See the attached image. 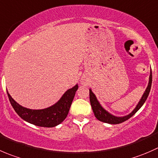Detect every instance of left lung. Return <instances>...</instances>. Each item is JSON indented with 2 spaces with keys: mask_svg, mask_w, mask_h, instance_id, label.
<instances>
[{
  "mask_svg": "<svg viewBox=\"0 0 158 158\" xmlns=\"http://www.w3.org/2000/svg\"><path fill=\"white\" fill-rule=\"evenodd\" d=\"M151 84H152V72H151V74H150L149 77V83H148V86L147 87L146 90H145L144 94L142 96L141 99L139 101V103L137 104V107H135L134 110L130 114L127 115L125 117H115L114 115H111L110 114H109L108 112L106 111L104 108L101 106V104H99V102L97 100L96 97L94 94L93 92L91 91V90H90V105L92 107V110H93L94 114L95 117L98 120H99L100 121H102V122L107 123V124H121V123L124 122V121H127L129 118H131L140 107H142L143 104H144L145 101L148 98V95H149L150 90H151Z\"/></svg>",
  "mask_w": 158,
  "mask_h": 158,
  "instance_id": "8db88e82",
  "label": "left lung"
}]
</instances>
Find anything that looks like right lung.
I'll return each instance as SVG.
<instances>
[{"label": "right lung", "instance_id": "1", "mask_svg": "<svg viewBox=\"0 0 158 158\" xmlns=\"http://www.w3.org/2000/svg\"><path fill=\"white\" fill-rule=\"evenodd\" d=\"M78 86L69 89L54 105L42 110H31L19 105L7 91L9 101L16 113L22 119L39 127H53L58 125L67 118L71 103Z\"/></svg>", "mask_w": 158, "mask_h": 158}]
</instances>
